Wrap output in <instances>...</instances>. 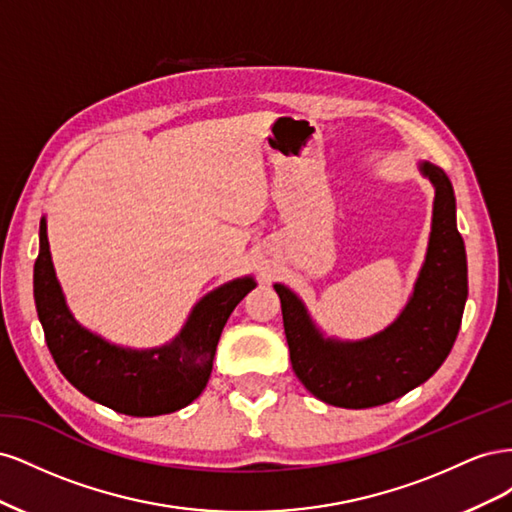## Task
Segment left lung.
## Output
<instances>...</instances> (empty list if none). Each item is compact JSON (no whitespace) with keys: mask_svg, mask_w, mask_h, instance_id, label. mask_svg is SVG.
Instances as JSON below:
<instances>
[{"mask_svg":"<svg viewBox=\"0 0 512 512\" xmlns=\"http://www.w3.org/2000/svg\"><path fill=\"white\" fill-rule=\"evenodd\" d=\"M421 170L436 188L427 258L410 303L389 329L354 344L324 339L303 303L275 284L294 374L324 404L352 410L389 404L436 374L455 344L468 299L466 245L451 181L429 162Z\"/></svg>","mask_w":512,"mask_h":512,"instance_id":"8db88e82","label":"left lung"}]
</instances>
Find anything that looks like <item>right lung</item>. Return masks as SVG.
<instances>
[{"label": "right lung", "mask_w": 512, "mask_h": 512, "mask_svg": "<svg viewBox=\"0 0 512 512\" xmlns=\"http://www.w3.org/2000/svg\"><path fill=\"white\" fill-rule=\"evenodd\" d=\"M254 280L243 277L200 301L175 342L156 350H126L85 331L68 312L40 222V254L34 265V299L46 346L66 380L98 404L130 416L181 410L203 393L220 335L232 309Z\"/></svg>", "instance_id": "obj_1"}]
</instances>
